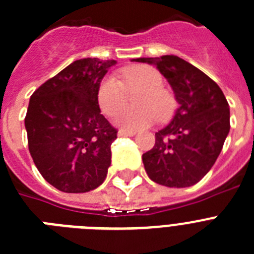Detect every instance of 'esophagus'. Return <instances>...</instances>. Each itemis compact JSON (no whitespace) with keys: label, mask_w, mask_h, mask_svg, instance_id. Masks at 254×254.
Returning <instances> with one entry per match:
<instances>
[{"label":"esophagus","mask_w":254,"mask_h":254,"mask_svg":"<svg viewBox=\"0 0 254 254\" xmlns=\"http://www.w3.org/2000/svg\"><path fill=\"white\" fill-rule=\"evenodd\" d=\"M136 135L135 131H129V129H119L118 136H133Z\"/></svg>","instance_id":"1"}]
</instances>
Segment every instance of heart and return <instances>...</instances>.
Masks as SVG:
<instances>
[{
    "mask_svg": "<svg viewBox=\"0 0 254 254\" xmlns=\"http://www.w3.org/2000/svg\"><path fill=\"white\" fill-rule=\"evenodd\" d=\"M122 82L114 77H105L97 87L96 99L101 112L106 116L116 114L126 104V90L137 91L133 104L137 108L125 109L116 117L117 125L135 131L149 127L157 117L166 119L173 110V99L163 88V78L157 69L149 65H135L121 73Z\"/></svg>",
    "mask_w": 254,
    "mask_h": 254,
    "instance_id": "b5f03b06",
    "label": "heart"
}]
</instances>
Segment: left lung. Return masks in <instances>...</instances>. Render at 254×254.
<instances>
[{
    "label": "left lung",
    "instance_id": "left-lung-1",
    "mask_svg": "<svg viewBox=\"0 0 254 254\" xmlns=\"http://www.w3.org/2000/svg\"><path fill=\"white\" fill-rule=\"evenodd\" d=\"M135 60L155 65L179 103L170 125L155 133L153 149L142 154L145 171L159 185H195L209 172L230 131L226 97L213 79L179 56Z\"/></svg>",
    "mask_w": 254,
    "mask_h": 254
}]
</instances>
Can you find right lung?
<instances>
[{
	"instance_id": "obj_1",
	"label": "right lung",
	"mask_w": 254,
	"mask_h": 254,
	"mask_svg": "<svg viewBox=\"0 0 254 254\" xmlns=\"http://www.w3.org/2000/svg\"><path fill=\"white\" fill-rule=\"evenodd\" d=\"M116 60H75L30 96L28 148L47 183L64 192H87L104 183L117 129L101 114L96 92Z\"/></svg>"
}]
</instances>
